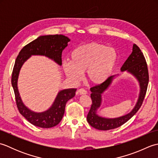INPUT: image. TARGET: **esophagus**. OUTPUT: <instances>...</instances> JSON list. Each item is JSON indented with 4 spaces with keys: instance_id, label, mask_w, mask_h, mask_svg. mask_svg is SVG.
Wrapping results in <instances>:
<instances>
[{
    "instance_id": "esophagus-1",
    "label": "esophagus",
    "mask_w": 158,
    "mask_h": 158,
    "mask_svg": "<svg viewBox=\"0 0 158 158\" xmlns=\"http://www.w3.org/2000/svg\"><path fill=\"white\" fill-rule=\"evenodd\" d=\"M77 93H78L79 94H80V95H84V94H87V91L84 89L81 88V89H78Z\"/></svg>"
}]
</instances>
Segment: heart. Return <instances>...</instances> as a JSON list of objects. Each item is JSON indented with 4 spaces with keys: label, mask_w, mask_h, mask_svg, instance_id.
<instances>
[{
    "label": "heart",
    "mask_w": 158,
    "mask_h": 158,
    "mask_svg": "<svg viewBox=\"0 0 158 158\" xmlns=\"http://www.w3.org/2000/svg\"><path fill=\"white\" fill-rule=\"evenodd\" d=\"M119 60L117 50L102 43L91 42L72 50L69 62H64L65 75L74 82L79 81L85 71L86 79L93 85L105 83L113 74Z\"/></svg>",
    "instance_id": "obj_1"
}]
</instances>
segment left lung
<instances>
[{
    "mask_svg": "<svg viewBox=\"0 0 158 158\" xmlns=\"http://www.w3.org/2000/svg\"><path fill=\"white\" fill-rule=\"evenodd\" d=\"M120 70L122 72H127L132 75L139 82L140 92L138 100L135 106L128 113L115 118H108L100 116L98 114V110L102 105V96L104 92L110 88L113 80L119 75H112L105 83L90 88L92 104L87 116V121L90 126L96 129L109 130L121 126L132 118L142 105L149 83V74L145 57L136 45H133L132 53L123 63Z\"/></svg>",
    "mask_w": 158,
    "mask_h": 158,
    "instance_id": "obj_1",
    "label": "left lung"
}]
</instances>
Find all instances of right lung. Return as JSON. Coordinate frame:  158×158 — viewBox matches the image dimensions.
Returning a JSON list of instances; mask_svg holds the SVG:
<instances>
[{
	"mask_svg": "<svg viewBox=\"0 0 158 158\" xmlns=\"http://www.w3.org/2000/svg\"><path fill=\"white\" fill-rule=\"evenodd\" d=\"M70 41L69 37L62 35L40 36L23 47L17 57L11 77V84L14 90L16 104L21 115L35 126L49 128L58 125L64 114L67 101L75 96L77 89L60 90L54 102L48 110L39 113L32 111L23 104L19 94L18 81L20 70L24 62L32 56H45L61 66L62 51L68 46Z\"/></svg>",
	"mask_w": 158,
	"mask_h": 158,
	"instance_id": "obj_1",
	"label": "right lung"
}]
</instances>
